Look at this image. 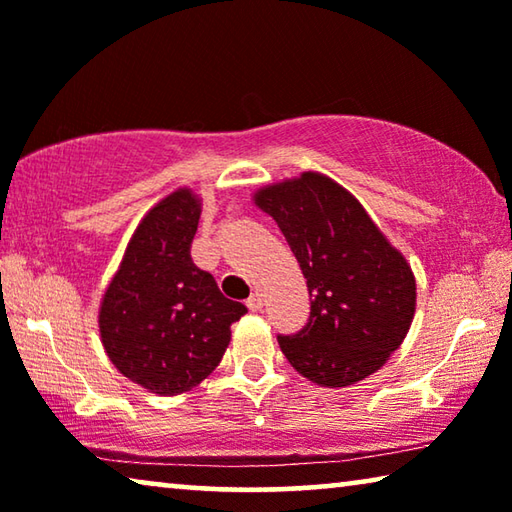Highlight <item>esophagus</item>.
I'll use <instances>...</instances> for the list:
<instances>
[{"mask_svg":"<svg viewBox=\"0 0 512 512\" xmlns=\"http://www.w3.org/2000/svg\"><path fill=\"white\" fill-rule=\"evenodd\" d=\"M246 305H248L250 311H262V307H264V293H259V291L250 293V298L246 300Z\"/></svg>","mask_w":512,"mask_h":512,"instance_id":"esophagus-1","label":"esophagus"}]
</instances>
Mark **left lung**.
<instances>
[{
    "label": "left lung",
    "mask_w": 512,
    "mask_h": 512,
    "mask_svg": "<svg viewBox=\"0 0 512 512\" xmlns=\"http://www.w3.org/2000/svg\"><path fill=\"white\" fill-rule=\"evenodd\" d=\"M255 205L273 216L307 277L309 320L298 334L277 336L284 357L327 388L377 372L413 323L415 277L404 255L323 173L262 187Z\"/></svg>",
    "instance_id": "1"
}]
</instances>
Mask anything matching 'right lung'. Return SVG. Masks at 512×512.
I'll list each match as a JSON object with an SVG mask.
<instances>
[{
	"instance_id": "right-lung-1",
	"label": "right lung",
	"mask_w": 512,
	"mask_h": 512,
	"mask_svg": "<svg viewBox=\"0 0 512 512\" xmlns=\"http://www.w3.org/2000/svg\"><path fill=\"white\" fill-rule=\"evenodd\" d=\"M201 198L176 189L151 207L128 241L99 309L108 359L133 384L180 395L210 375L230 343V325L246 314L189 255Z\"/></svg>"
}]
</instances>
